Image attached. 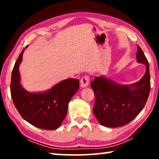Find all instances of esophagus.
Wrapping results in <instances>:
<instances>
[{"mask_svg": "<svg viewBox=\"0 0 159 159\" xmlns=\"http://www.w3.org/2000/svg\"><path fill=\"white\" fill-rule=\"evenodd\" d=\"M80 87L81 88H86L88 87V84H89V77L88 76H84L80 81Z\"/></svg>", "mask_w": 159, "mask_h": 159, "instance_id": "esophagus-1", "label": "esophagus"}]
</instances>
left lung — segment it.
Returning <instances> with one entry per match:
<instances>
[{"label": "left lung", "instance_id": "8db88e82", "mask_svg": "<svg viewBox=\"0 0 159 159\" xmlns=\"http://www.w3.org/2000/svg\"><path fill=\"white\" fill-rule=\"evenodd\" d=\"M136 59L146 66L139 81L123 85L105 76L96 77L90 85L95 96L93 113L101 125L117 128L128 124L143 109L150 92L149 62L138 45Z\"/></svg>", "mask_w": 159, "mask_h": 159}]
</instances>
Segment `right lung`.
Instances as JSON below:
<instances>
[{
  "label": "right lung",
  "instance_id": "obj_1",
  "mask_svg": "<svg viewBox=\"0 0 159 159\" xmlns=\"http://www.w3.org/2000/svg\"><path fill=\"white\" fill-rule=\"evenodd\" d=\"M27 47L21 51L12 71L10 92L13 103L21 117L35 127L56 130L66 117L70 100L79 89V80H63L43 92L26 90L21 84L19 66Z\"/></svg>",
  "mask_w": 159,
  "mask_h": 159
}]
</instances>
